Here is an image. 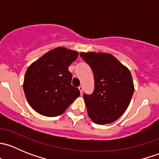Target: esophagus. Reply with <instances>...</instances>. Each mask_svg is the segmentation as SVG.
<instances>
[{"label":"esophagus","mask_w":159,"mask_h":159,"mask_svg":"<svg viewBox=\"0 0 159 159\" xmlns=\"http://www.w3.org/2000/svg\"><path fill=\"white\" fill-rule=\"evenodd\" d=\"M78 89H79V91H80V92H81V94H82V92H83V86H79V87H78Z\"/></svg>","instance_id":"34e87169"}]
</instances>
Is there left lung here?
<instances>
[{
  "mask_svg": "<svg viewBox=\"0 0 159 159\" xmlns=\"http://www.w3.org/2000/svg\"><path fill=\"white\" fill-rule=\"evenodd\" d=\"M94 73V89L84 94L89 118L98 125L118 120L129 107L134 93L131 72L108 53H80Z\"/></svg>",
  "mask_w": 159,
  "mask_h": 159,
  "instance_id": "1",
  "label": "left lung"
}]
</instances>
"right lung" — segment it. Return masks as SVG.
<instances>
[{"mask_svg": "<svg viewBox=\"0 0 159 159\" xmlns=\"http://www.w3.org/2000/svg\"><path fill=\"white\" fill-rule=\"evenodd\" d=\"M78 52L58 47L45 53L28 67L23 89L34 110L48 117L63 113L78 96L80 91L71 85L70 64Z\"/></svg>", "mask_w": 159, "mask_h": 159, "instance_id": "1", "label": "right lung"}]
</instances>
